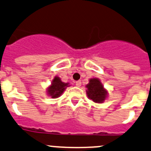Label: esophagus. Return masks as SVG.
<instances>
[{
  "instance_id": "34e87169",
  "label": "esophagus",
  "mask_w": 151,
  "mask_h": 151,
  "mask_svg": "<svg viewBox=\"0 0 151 151\" xmlns=\"http://www.w3.org/2000/svg\"><path fill=\"white\" fill-rule=\"evenodd\" d=\"M76 86L77 87H80L81 86V81L78 80L76 82Z\"/></svg>"
}]
</instances>
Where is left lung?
Instances as JSON below:
<instances>
[{"instance_id": "left-lung-1", "label": "left lung", "mask_w": 151, "mask_h": 151, "mask_svg": "<svg viewBox=\"0 0 151 151\" xmlns=\"http://www.w3.org/2000/svg\"><path fill=\"white\" fill-rule=\"evenodd\" d=\"M87 96L90 100L96 104H103L108 98L107 89L105 88L100 79L91 78L89 80V83L87 84Z\"/></svg>"}]
</instances>
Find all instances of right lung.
<instances>
[{"label":"right lung","instance_id":"obj_1","mask_svg":"<svg viewBox=\"0 0 151 151\" xmlns=\"http://www.w3.org/2000/svg\"><path fill=\"white\" fill-rule=\"evenodd\" d=\"M69 86L71 85L69 82H63L59 77L55 76L51 84L46 88V94L51 98H58Z\"/></svg>","mask_w":151,"mask_h":151}]
</instances>
